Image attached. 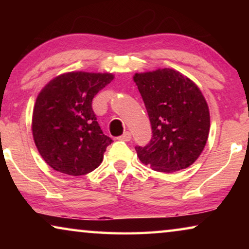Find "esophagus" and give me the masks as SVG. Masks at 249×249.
Instances as JSON below:
<instances>
[{"label":"esophagus","instance_id":"obj_1","mask_svg":"<svg viewBox=\"0 0 249 249\" xmlns=\"http://www.w3.org/2000/svg\"><path fill=\"white\" fill-rule=\"evenodd\" d=\"M119 139H120V141H124V142H129L131 139V134L129 131H125L124 135L119 137Z\"/></svg>","mask_w":249,"mask_h":249}]
</instances>
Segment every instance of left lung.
<instances>
[{
	"label": "left lung",
	"mask_w": 249,
	"mask_h": 249,
	"mask_svg": "<svg viewBox=\"0 0 249 249\" xmlns=\"http://www.w3.org/2000/svg\"><path fill=\"white\" fill-rule=\"evenodd\" d=\"M152 124L148 145L136 146L142 164L172 173L193 164L205 147L210 111L198 86L169 68L135 73Z\"/></svg>",
	"instance_id": "1"
}]
</instances>
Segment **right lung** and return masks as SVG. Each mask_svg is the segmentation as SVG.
Segmentation results:
<instances>
[{
	"label": "right lung",
	"mask_w": 249,
	"mask_h": 249,
	"mask_svg": "<svg viewBox=\"0 0 249 249\" xmlns=\"http://www.w3.org/2000/svg\"><path fill=\"white\" fill-rule=\"evenodd\" d=\"M114 76L71 71L53 78L39 91L33 111L35 145L57 172L83 176L101 164L112 139L101 130L91 102Z\"/></svg>",
	"instance_id": "obj_1"
}]
</instances>
